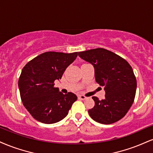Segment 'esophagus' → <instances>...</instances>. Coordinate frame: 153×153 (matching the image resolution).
I'll return each mask as SVG.
<instances>
[{
  "instance_id": "34e87169",
  "label": "esophagus",
  "mask_w": 153,
  "mask_h": 153,
  "mask_svg": "<svg viewBox=\"0 0 153 153\" xmlns=\"http://www.w3.org/2000/svg\"><path fill=\"white\" fill-rule=\"evenodd\" d=\"M78 98L80 99V100H85V99H87V97L84 96V95H78Z\"/></svg>"
}]
</instances>
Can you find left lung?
I'll use <instances>...</instances> for the list:
<instances>
[{
	"mask_svg": "<svg viewBox=\"0 0 153 153\" xmlns=\"http://www.w3.org/2000/svg\"><path fill=\"white\" fill-rule=\"evenodd\" d=\"M78 56L93 65L95 81L104 86L105 99L92 98L95 106L88 110L93 120L109 125L123 118L133 103L137 81L130 64L117 54L104 48L79 52Z\"/></svg>",
	"mask_w": 153,
	"mask_h": 153,
	"instance_id": "1",
	"label": "left lung"
}]
</instances>
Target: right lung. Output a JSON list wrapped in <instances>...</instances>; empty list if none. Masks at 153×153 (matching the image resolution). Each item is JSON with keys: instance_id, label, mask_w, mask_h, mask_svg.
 <instances>
[{"instance_id": "add662e5", "label": "right lung", "mask_w": 153, "mask_h": 153, "mask_svg": "<svg viewBox=\"0 0 153 153\" xmlns=\"http://www.w3.org/2000/svg\"><path fill=\"white\" fill-rule=\"evenodd\" d=\"M78 52H45L28 62L18 80L21 100L36 120L53 124L65 118L77 100L74 93L63 94L54 81L60 80L65 69L76 59Z\"/></svg>"}]
</instances>
